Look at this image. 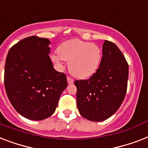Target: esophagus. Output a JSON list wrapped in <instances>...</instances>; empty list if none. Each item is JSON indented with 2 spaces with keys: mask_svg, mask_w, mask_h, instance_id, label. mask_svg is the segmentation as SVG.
Wrapping results in <instances>:
<instances>
[{
  "mask_svg": "<svg viewBox=\"0 0 148 148\" xmlns=\"http://www.w3.org/2000/svg\"><path fill=\"white\" fill-rule=\"evenodd\" d=\"M67 81H68L69 84H73V82H74V81H73V79L70 77H67Z\"/></svg>",
  "mask_w": 148,
  "mask_h": 148,
  "instance_id": "1",
  "label": "esophagus"
}]
</instances>
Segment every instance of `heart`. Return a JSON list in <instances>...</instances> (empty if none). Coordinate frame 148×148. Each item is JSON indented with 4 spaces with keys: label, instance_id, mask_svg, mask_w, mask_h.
<instances>
[{
    "label": "heart",
    "instance_id": "1",
    "mask_svg": "<svg viewBox=\"0 0 148 148\" xmlns=\"http://www.w3.org/2000/svg\"><path fill=\"white\" fill-rule=\"evenodd\" d=\"M51 60L60 69L63 61L69 62V73L78 79H88L96 73L102 60V50L97 45L79 39L62 42L58 53L51 56Z\"/></svg>",
    "mask_w": 148,
    "mask_h": 148
}]
</instances>
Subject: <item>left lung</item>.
Wrapping results in <instances>:
<instances>
[{
  "instance_id": "obj_1",
  "label": "left lung",
  "mask_w": 148,
  "mask_h": 148,
  "mask_svg": "<svg viewBox=\"0 0 148 148\" xmlns=\"http://www.w3.org/2000/svg\"><path fill=\"white\" fill-rule=\"evenodd\" d=\"M129 66L113 42L105 40L99 69L88 79L75 80L80 114L91 121H105L123 103L127 89Z\"/></svg>"
}]
</instances>
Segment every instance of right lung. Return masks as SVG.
<instances>
[{
	"label": "right lung",
	"instance_id": "obj_1",
	"mask_svg": "<svg viewBox=\"0 0 148 148\" xmlns=\"http://www.w3.org/2000/svg\"><path fill=\"white\" fill-rule=\"evenodd\" d=\"M49 39L31 36L9 50L4 68V87L17 112L32 121L53 114L67 87L66 74L53 68Z\"/></svg>",
	"mask_w": 148,
	"mask_h": 148
}]
</instances>
